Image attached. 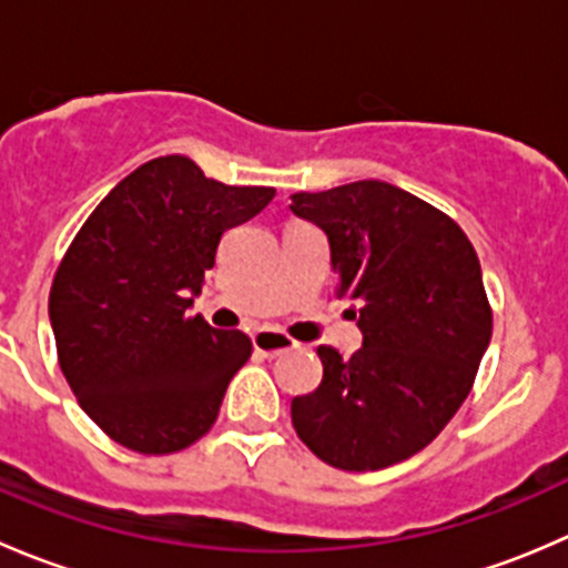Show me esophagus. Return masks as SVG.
Masks as SVG:
<instances>
[{"label":"esophagus","mask_w":568,"mask_h":568,"mask_svg":"<svg viewBox=\"0 0 568 568\" xmlns=\"http://www.w3.org/2000/svg\"><path fill=\"white\" fill-rule=\"evenodd\" d=\"M252 346H255V352L266 354V357H280V354L291 352V348H296L300 343L291 341L288 335H283V332H274V329H261L252 335Z\"/></svg>","instance_id":"obj_1"}]
</instances>
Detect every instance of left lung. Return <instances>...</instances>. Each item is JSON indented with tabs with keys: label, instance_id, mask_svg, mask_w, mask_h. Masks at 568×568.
<instances>
[{
	"label": "left lung",
	"instance_id": "left-lung-1",
	"mask_svg": "<svg viewBox=\"0 0 568 568\" xmlns=\"http://www.w3.org/2000/svg\"><path fill=\"white\" fill-rule=\"evenodd\" d=\"M329 236L337 296L359 305L363 348L318 346L321 385L291 400L302 443L329 467L368 473L426 448L459 412L491 337L467 233L385 181L294 194Z\"/></svg>",
	"mask_w": 568,
	"mask_h": 568
}]
</instances>
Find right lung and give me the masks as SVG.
<instances>
[{
  "label": "right lung",
  "mask_w": 568,
  "mask_h": 568,
  "mask_svg": "<svg viewBox=\"0 0 568 568\" xmlns=\"http://www.w3.org/2000/svg\"><path fill=\"white\" fill-rule=\"evenodd\" d=\"M272 197V186H227L175 153L125 175L79 227L49 318L62 376L109 439L168 456L214 426L252 341L186 311L225 231Z\"/></svg>",
  "instance_id": "right-lung-1"
}]
</instances>
